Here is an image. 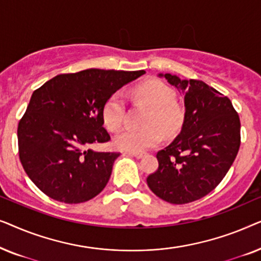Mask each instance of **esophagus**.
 <instances>
[{
	"instance_id": "34e87169",
	"label": "esophagus",
	"mask_w": 261,
	"mask_h": 261,
	"mask_svg": "<svg viewBox=\"0 0 261 261\" xmlns=\"http://www.w3.org/2000/svg\"><path fill=\"white\" fill-rule=\"evenodd\" d=\"M128 154L129 155H132V156H134V158H137V159H141L142 156H144V153H140V152H128Z\"/></svg>"
}]
</instances>
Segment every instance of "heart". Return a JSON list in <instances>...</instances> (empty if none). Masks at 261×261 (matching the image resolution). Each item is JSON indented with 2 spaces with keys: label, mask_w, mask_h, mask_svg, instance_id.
I'll list each match as a JSON object with an SVG mask.
<instances>
[{
  "label": "heart",
  "mask_w": 261,
  "mask_h": 261,
  "mask_svg": "<svg viewBox=\"0 0 261 261\" xmlns=\"http://www.w3.org/2000/svg\"><path fill=\"white\" fill-rule=\"evenodd\" d=\"M134 96L145 103L151 113L148 114L142 129L126 128L114 138L117 148L130 152H144L155 147L162 141L163 132L173 134L183 122V109L176 102V92L159 80L145 82L134 90ZM124 117V99L120 92H115L107 99L103 107V121L109 130L121 127Z\"/></svg>",
  "instance_id": "1"
}]
</instances>
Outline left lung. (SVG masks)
<instances>
[{
    "mask_svg": "<svg viewBox=\"0 0 261 261\" xmlns=\"http://www.w3.org/2000/svg\"><path fill=\"white\" fill-rule=\"evenodd\" d=\"M184 96L180 133L156 153L147 185L159 198L185 204L204 197L226 176L240 147V119L230 99L202 81L159 73Z\"/></svg>",
    "mask_w": 261,
    "mask_h": 261,
    "instance_id": "8db88e82",
    "label": "left lung"
}]
</instances>
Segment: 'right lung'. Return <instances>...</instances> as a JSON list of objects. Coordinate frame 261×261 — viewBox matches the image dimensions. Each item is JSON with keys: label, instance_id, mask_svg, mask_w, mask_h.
<instances>
[{"label": "right lung", "instance_id": "obj_1", "mask_svg": "<svg viewBox=\"0 0 261 261\" xmlns=\"http://www.w3.org/2000/svg\"><path fill=\"white\" fill-rule=\"evenodd\" d=\"M145 73L89 69L58 74L33 92L17 127L19 154L27 176L45 195L76 204L106 188L120 153L90 149L110 140L103 107Z\"/></svg>", "mask_w": 261, "mask_h": 261}]
</instances>
